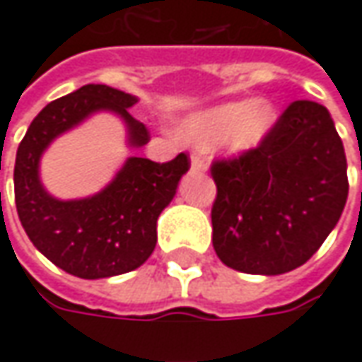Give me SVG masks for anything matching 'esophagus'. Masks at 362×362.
<instances>
[{"instance_id": "esophagus-1", "label": "esophagus", "mask_w": 362, "mask_h": 362, "mask_svg": "<svg viewBox=\"0 0 362 362\" xmlns=\"http://www.w3.org/2000/svg\"><path fill=\"white\" fill-rule=\"evenodd\" d=\"M190 168H192V172H206L208 170V160L202 154L194 152L192 158H190Z\"/></svg>"}]
</instances>
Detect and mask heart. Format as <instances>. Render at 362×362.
I'll use <instances>...</instances> for the list:
<instances>
[{
  "mask_svg": "<svg viewBox=\"0 0 362 362\" xmlns=\"http://www.w3.org/2000/svg\"><path fill=\"white\" fill-rule=\"evenodd\" d=\"M272 122V107L267 102H232L192 114L182 122V136L194 142L224 138L234 150L255 146Z\"/></svg>",
  "mask_w": 362,
  "mask_h": 362,
  "instance_id": "b5f03b06",
  "label": "heart"
}]
</instances>
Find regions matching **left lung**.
<instances>
[{
    "label": "left lung",
    "mask_w": 362,
    "mask_h": 362,
    "mask_svg": "<svg viewBox=\"0 0 362 362\" xmlns=\"http://www.w3.org/2000/svg\"><path fill=\"white\" fill-rule=\"evenodd\" d=\"M212 244L226 267L282 274L305 264L343 214L346 158L329 110L288 104L256 148L216 158Z\"/></svg>",
    "instance_id": "8db88e82"
}]
</instances>
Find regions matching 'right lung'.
<instances>
[{"label":"right lung","mask_w":362,"mask_h":362,"mask_svg":"<svg viewBox=\"0 0 362 362\" xmlns=\"http://www.w3.org/2000/svg\"><path fill=\"white\" fill-rule=\"evenodd\" d=\"M136 98L102 83L49 102L19 142L13 186L21 226L33 246L56 267L80 279H106L144 264L156 248V220L176 194L190 160L182 152L170 162L128 158L114 182L83 200H56L40 184V156L56 136L98 110L124 118L132 146L150 142V132L128 107Z\"/></svg>","instance_id":"1"}]
</instances>
